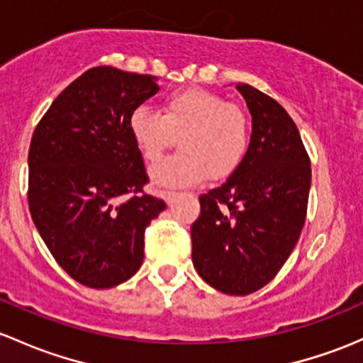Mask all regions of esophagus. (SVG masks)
<instances>
[{"instance_id":"1","label":"esophagus","mask_w":363,"mask_h":363,"mask_svg":"<svg viewBox=\"0 0 363 363\" xmlns=\"http://www.w3.org/2000/svg\"><path fill=\"white\" fill-rule=\"evenodd\" d=\"M160 194H162V198L167 201V203H172V201L175 200V196H177V193L169 191V189H163V191L160 193Z\"/></svg>"}]
</instances>
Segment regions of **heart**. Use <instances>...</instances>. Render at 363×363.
<instances>
[{
	"instance_id": "heart-1",
	"label": "heart",
	"mask_w": 363,
	"mask_h": 363,
	"mask_svg": "<svg viewBox=\"0 0 363 363\" xmlns=\"http://www.w3.org/2000/svg\"><path fill=\"white\" fill-rule=\"evenodd\" d=\"M128 130L150 165L158 163L179 139L181 152L151 170L156 184L174 188L231 175L245 160L252 137L245 109L205 89L169 95L162 113L139 106L128 116Z\"/></svg>"
}]
</instances>
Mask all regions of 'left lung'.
I'll return each mask as SVG.
<instances>
[{
    "label": "left lung",
    "mask_w": 363,
    "mask_h": 363,
    "mask_svg": "<svg viewBox=\"0 0 363 363\" xmlns=\"http://www.w3.org/2000/svg\"><path fill=\"white\" fill-rule=\"evenodd\" d=\"M252 114L250 147L224 184L201 194L193 264L217 291L247 296L277 277L299 240L311 167L299 130L269 95L238 83Z\"/></svg>",
    "instance_id": "left-lung-1"
}]
</instances>
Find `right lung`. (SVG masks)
<instances>
[{
  "instance_id": "right-lung-1",
  "label": "right lung",
  "mask_w": 363,
  "mask_h": 363,
  "mask_svg": "<svg viewBox=\"0 0 363 363\" xmlns=\"http://www.w3.org/2000/svg\"><path fill=\"white\" fill-rule=\"evenodd\" d=\"M160 90L155 76L91 67L38 123L29 147L34 226L72 280L111 289L137 273L144 231L167 203L150 182L128 116Z\"/></svg>"
}]
</instances>
